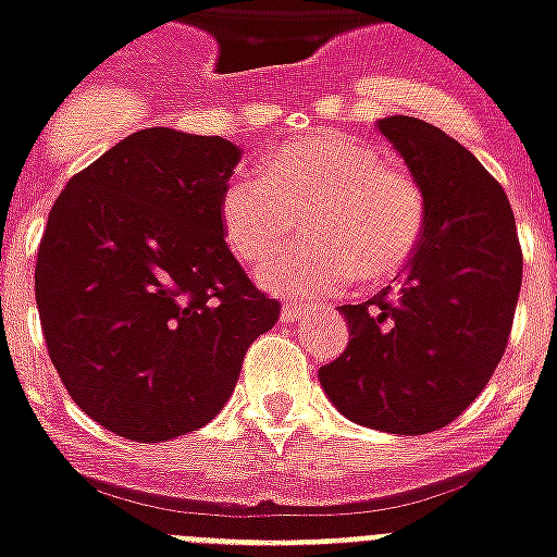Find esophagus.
Segmentation results:
<instances>
[{"label": "esophagus", "mask_w": 557, "mask_h": 557, "mask_svg": "<svg viewBox=\"0 0 557 557\" xmlns=\"http://www.w3.org/2000/svg\"><path fill=\"white\" fill-rule=\"evenodd\" d=\"M302 314H306V309H302V306H294V302H286V306H283V314H280V318H283V323H300Z\"/></svg>", "instance_id": "esophagus-1"}]
</instances>
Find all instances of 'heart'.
<instances>
[{"mask_svg": "<svg viewBox=\"0 0 557 557\" xmlns=\"http://www.w3.org/2000/svg\"><path fill=\"white\" fill-rule=\"evenodd\" d=\"M220 232L243 263L265 257L297 234L306 246L260 271L269 292L294 300L395 277L426 232V194L404 169L363 139L314 134L269 153L263 174H237L220 194Z\"/></svg>", "mask_w": 557, "mask_h": 557, "instance_id": "obj_1", "label": "heart"}]
</instances>
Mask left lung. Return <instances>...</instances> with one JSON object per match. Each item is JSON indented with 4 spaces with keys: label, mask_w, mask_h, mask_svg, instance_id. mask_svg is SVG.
I'll list each match as a JSON object with an SVG mask.
<instances>
[{
    "label": "left lung",
    "mask_w": 557,
    "mask_h": 557,
    "mask_svg": "<svg viewBox=\"0 0 557 557\" xmlns=\"http://www.w3.org/2000/svg\"><path fill=\"white\" fill-rule=\"evenodd\" d=\"M377 128L426 194V232L395 288L341 306L349 346L320 383L360 426L426 435L469 409L498 369L523 255L504 188L458 139L414 116Z\"/></svg>",
    "instance_id": "left-lung-1"
}]
</instances>
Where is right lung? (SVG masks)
Instances as JSON below:
<instances>
[{
    "instance_id": "right-lung-1",
    "label": "right lung",
    "mask_w": 557,
    "mask_h": 557,
    "mask_svg": "<svg viewBox=\"0 0 557 557\" xmlns=\"http://www.w3.org/2000/svg\"><path fill=\"white\" fill-rule=\"evenodd\" d=\"M223 137L146 128L67 180L36 255L53 369L99 426L139 443L197 432L232 397L280 302L220 232L239 162Z\"/></svg>"
}]
</instances>
